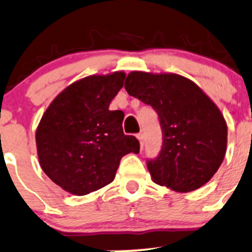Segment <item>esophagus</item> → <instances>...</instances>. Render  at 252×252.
<instances>
[{"label": "esophagus", "mask_w": 252, "mask_h": 252, "mask_svg": "<svg viewBox=\"0 0 252 252\" xmlns=\"http://www.w3.org/2000/svg\"><path fill=\"white\" fill-rule=\"evenodd\" d=\"M137 139H138L139 141V145H141V150L143 149V144H144V136H143V133H138L137 134Z\"/></svg>", "instance_id": "obj_1"}]
</instances>
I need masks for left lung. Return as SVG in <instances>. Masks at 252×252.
<instances>
[{
	"label": "left lung",
	"instance_id": "8db88e82",
	"mask_svg": "<svg viewBox=\"0 0 252 252\" xmlns=\"http://www.w3.org/2000/svg\"><path fill=\"white\" fill-rule=\"evenodd\" d=\"M125 88L159 115L161 152L147 164L153 182L178 193L209 182L224 159L228 134L211 98L195 82L172 72L131 71Z\"/></svg>",
	"mask_w": 252,
	"mask_h": 252
}]
</instances>
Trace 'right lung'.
<instances>
[{"label":"right lung","mask_w":252,"mask_h":252,"mask_svg":"<svg viewBox=\"0 0 252 252\" xmlns=\"http://www.w3.org/2000/svg\"><path fill=\"white\" fill-rule=\"evenodd\" d=\"M126 74L91 75L64 88L36 128L37 157L43 172L74 195L98 190L115 178L120 160L139 152L136 137L123 129L125 114L109 110Z\"/></svg>","instance_id":"obj_1"}]
</instances>
